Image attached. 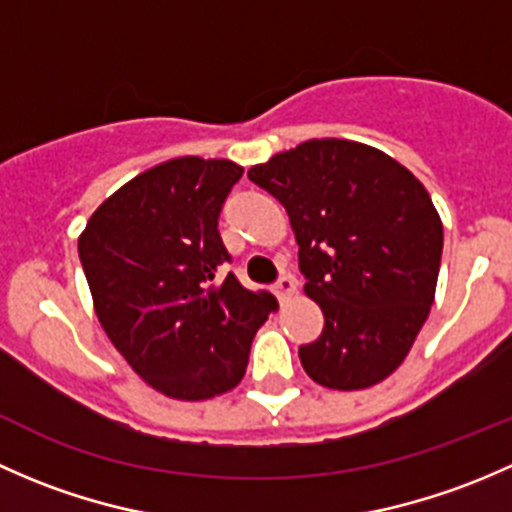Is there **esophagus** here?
I'll return each mask as SVG.
<instances>
[{
	"instance_id": "1",
	"label": "esophagus",
	"mask_w": 512,
	"mask_h": 512,
	"mask_svg": "<svg viewBox=\"0 0 512 512\" xmlns=\"http://www.w3.org/2000/svg\"><path fill=\"white\" fill-rule=\"evenodd\" d=\"M295 293V278L291 276V273H281L276 281V295L281 303H286L288 298Z\"/></svg>"
}]
</instances>
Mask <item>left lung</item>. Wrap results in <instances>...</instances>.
I'll return each instance as SVG.
<instances>
[{
  "mask_svg": "<svg viewBox=\"0 0 512 512\" xmlns=\"http://www.w3.org/2000/svg\"><path fill=\"white\" fill-rule=\"evenodd\" d=\"M286 207L305 293L325 328L298 347L310 379L365 389L389 377L429 318L444 226L407 167L350 140H308L249 170Z\"/></svg>",
  "mask_w": 512,
  "mask_h": 512,
  "instance_id": "1",
  "label": "left lung"
}]
</instances>
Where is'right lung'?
Masks as SVG:
<instances>
[{
  "label": "right lung",
  "mask_w": 512,
  "mask_h": 512,
  "mask_svg": "<svg viewBox=\"0 0 512 512\" xmlns=\"http://www.w3.org/2000/svg\"><path fill=\"white\" fill-rule=\"evenodd\" d=\"M244 170L229 160L162 162L93 212L78 239L83 273L110 342L157 392L209 399L244 377L251 340L278 310L234 273L219 214Z\"/></svg>",
  "instance_id": "right-lung-1"
}]
</instances>
